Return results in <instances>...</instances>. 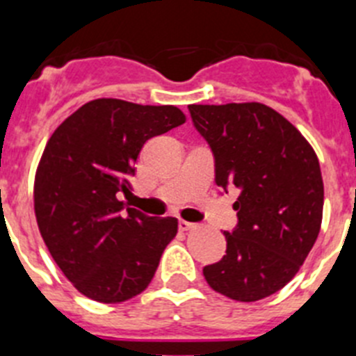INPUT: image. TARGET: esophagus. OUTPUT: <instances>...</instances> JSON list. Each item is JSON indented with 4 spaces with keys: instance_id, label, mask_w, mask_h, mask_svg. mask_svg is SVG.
I'll return each mask as SVG.
<instances>
[{
    "instance_id": "esophagus-1",
    "label": "esophagus",
    "mask_w": 356,
    "mask_h": 356,
    "mask_svg": "<svg viewBox=\"0 0 356 356\" xmlns=\"http://www.w3.org/2000/svg\"><path fill=\"white\" fill-rule=\"evenodd\" d=\"M178 226H180L181 232H188V229L194 228V222H188V221H184V219H180Z\"/></svg>"
}]
</instances>
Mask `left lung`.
<instances>
[{
  "instance_id": "obj_1",
  "label": "left lung",
  "mask_w": 356,
  "mask_h": 356,
  "mask_svg": "<svg viewBox=\"0 0 356 356\" xmlns=\"http://www.w3.org/2000/svg\"><path fill=\"white\" fill-rule=\"evenodd\" d=\"M216 160V184L238 188V222L226 254L203 267L207 284L235 301H259L296 276L323 221L325 187L316 151L262 103L188 105Z\"/></svg>"
}]
</instances>
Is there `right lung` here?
<instances>
[{
	"instance_id": "right-lung-1",
	"label": "right lung",
	"mask_w": 356,
	"mask_h": 356,
	"mask_svg": "<svg viewBox=\"0 0 356 356\" xmlns=\"http://www.w3.org/2000/svg\"><path fill=\"white\" fill-rule=\"evenodd\" d=\"M185 122L180 108L102 97L53 131L33 187L35 217L49 253L78 292L121 303L149 285L178 232L176 217H149L118 194L144 143Z\"/></svg>"
}]
</instances>
